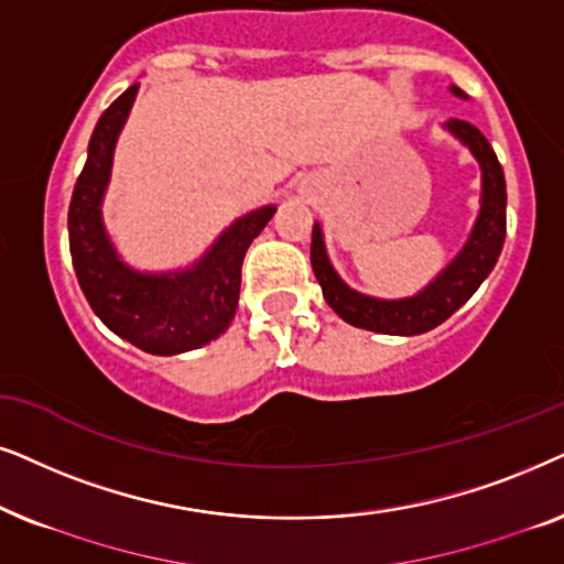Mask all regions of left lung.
<instances>
[{
	"label": "left lung",
	"mask_w": 564,
	"mask_h": 564,
	"mask_svg": "<svg viewBox=\"0 0 564 564\" xmlns=\"http://www.w3.org/2000/svg\"><path fill=\"white\" fill-rule=\"evenodd\" d=\"M452 89L464 97L462 89ZM446 129L471 149L479 167H482V208H479L475 231H471L459 258L435 278L423 294L400 299V302H381V299L356 294V291L345 286L333 265H329L319 227L312 229V268L322 286V294H325V302L333 306V312L340 314L352 327L384 335L427 333V329L438 327L441 322L452 317L462 304L469 302V296L490 275V270L500 258L502 242H506V175H502L498 156H495L490 141L469 120L454 118L452 123H446Z\"/></svg>",
	"instance_id": "8db88e82"
}]
</instances>
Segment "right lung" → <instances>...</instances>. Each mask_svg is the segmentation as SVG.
Here are the masks:
<instances>
[{
  "label": "right lung",
  "instance_id": "add662e5",
  "mask_svg": "<svg viewBox=\"0 0 564 564\" xmlns=\"http://www.w3.org/2000/svg\"><path fill=\"white\" fill-rule=\"evenodd\" d=\"M131 85L97 120L85 170L69 204L74 273L89 306L112 333L154 356L195 350L219 337L235 319L247 247L273 219L275 206L258 208L224 231L204 260L172 275L126 268L102 229L100 200L110 177L112 149L137 97Z\"/></svg>",
  "mask_w": 564,
  "mask_h": 564
}]
</instances>
